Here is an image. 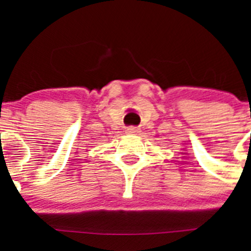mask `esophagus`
I'll return each mask as SVG.
<instances>
[{
  "label": "esophagus",
  "instance_id": "1",
  "mask_svg": "<svg viewBox=\"0 0 251 251\" xmlns=\"http://www.w3.org/2000/svg\"><path fill=\"white\" fill-rule=\"evenodd\" d=\"M139 130L141 129H138L137 127H129L126 129V132H127L128 134H137V133H139Z\"/></svg>",
  "mask_w": 251,
  "mask_h": 251
}]
</instances>
